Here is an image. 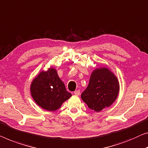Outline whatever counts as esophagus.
I'll list each match as a JSON object with an SVG mask.
<instances>
[{
  "mask_svg": "<svg viewBox=\"0 0 148 148\" xmlns=\"http://www.w3.org/2000/svg\"><path fill=\"white\" fill-rule=\"evenodd\" d=\"M80 90H75V91L74 92V94L76 96H79V95H80Z\"/></svg>",
  "mask_w": 148,
  "mask_h": 148,
  "instance_id": "obj_1",
  "label": "esophagus"
}]
</instances>
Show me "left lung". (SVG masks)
Wrapping results in <instances>:
<instances>
[{
    "instance_id": "1",
    "label": "left lung",
    "mask_w": 148,
    "mask_h": 148,
    "mask_svg": "<svg viewBox=\"0 0 148 148\" xmlns=\"http://www.w3.org/2000/svg\"><path fill=\"white\" fill-rule=\"evenodd\" d=\"M119 90L115 75L107 68H97L92 72L88 87L82 93L81 98L89 108L100 112L115 102Z\"/></svg>"
}]
</instances>
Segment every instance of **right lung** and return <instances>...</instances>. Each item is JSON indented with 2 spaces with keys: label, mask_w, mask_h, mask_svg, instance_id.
Returning a JSON list of instances; mask_svg holds the SVG:
<instances>
[{
  "label": "right lung",
  "mask_w": 148,
  "mask_h": 148,
  "mask_svg": "<svg viewBox=\"0 0 148 148\" xmlns=\"http://www.w3.org/2000/svg\"><path fill=\"white\" fill-rule=\"evenodd\" d=\"M30 92L35 102L48 111L60 108L63 102L72 96L66 91L56 70L52 68L46 72L42 71L33 80Z\"/></svg>",
  "instance_id": "obj_1"
}]
</instances>
